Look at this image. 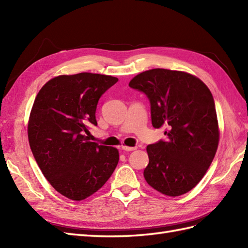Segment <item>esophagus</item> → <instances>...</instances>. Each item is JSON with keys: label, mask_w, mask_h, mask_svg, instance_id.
Returning <instances> with one entry per match:
<instances>
[{"label": "esophagus", "mask_w": 248, "mask_h": 248, "mask_svg": "<svg viewBox=\"0 0 248 248\" xmlns=\"http://www.w3.org/2000/svg\"><path fill=\"white\" fill-rule=\"evenodd\" d=\"M121 149L124 151H133L136 149V147H128V146H123L121 147Z\"/></svg>", "instance_id": "esophagus-1"}]
</instances>
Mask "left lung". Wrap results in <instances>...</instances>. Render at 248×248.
<instances>
[{"mask_svg":"<svg viewBox=\"0 0 248 248\" xmlns=\"http://www.w3.org/2000/svg\"><path fill=\"white\" fill-rule=\"evenodd\" d=\"M129 86L149 99L154 128H166V140L147 146V183L167 196L189 192L211 165L218 146L211 92L189 73L162 68L140 73Z\"/></svg>","mask_w":248,"mask_h":248,"instance_id":"1","label":"left lung"}]
</instances>
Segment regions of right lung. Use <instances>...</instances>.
Returning a JSON list of instances; mask_svg holds the SVG:
<instances>
[{
  "label": "right lung",
  "mask_w": 248,
  "mask_h": 248,
  "mask_svg": "<svg viewBox=\"0 0 248 248\" xmlns=\"http://www.w3.org/2000/svg\"><path fill=\"white\" fill-rule=\"evenodd\" d=\"M117 78L82 72L60 76L37 93L28 135L31 150L46 180L72 200L96 193L112 176L119 161L114 147L88 141V125H97L102 94Z\"/></svg>",
  "instance_id": "right-lung-1"
}]
</instances>
